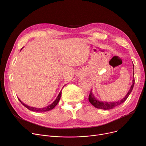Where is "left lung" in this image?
<instances>
[{"mask_svg": "<svg viewBox=\"0 0 146 146\" xmlns=\"http://www.w3.org/2000/svg\"><path fill=\"white\" fill-rule=\"evenodd\" d=\"M133 70H134V64H133ZM134 75V71H133V76ZM134 82H135L134 78H133V81H132V85L131 86V87H130L129 90L128 92V93L124 96V98H122V99H121V100H119L118 101H115V102L104 101H104H99L95 96V95L92 93V89L90 90V93L89 96V101L90 102V103L92 105H94L95 108H98V109H102V110H105L112 109L114 108V107H116V106L121 105V104L124 102L126 101V99L128 98L129 94H131V91L133 90V89L134 85Z\"/></svg>", "mask_w": 146, "mask_h": 146, "instance_id": "left-lung-1", "label": "left lung"}]
</instances>
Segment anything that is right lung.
Instances as JSON below:
<instances>
[{
    "instance_id": "right-lung-1",
    "label": "right lung",
    "mask_w": 146,
    "mask_h": 146,
    "mask_svg": "<svg viewBox=\"0 0 146 146\" xmlns=\"http://www.w3.org/2000/svg\"><path fill=\"white\" fill-rule=\"evenodd\" d=\"M22 49H21V50H22ZM63 87H64V86H63ZM61 91H62V90H61V91L60 92V93H59V94L58 95L57 98L56 99V100H55L51 104L47 106L44 107V108H35V107L28 106V105L25 104L24 102H22L19 98H18V99H19V101L21 102V104H22L23 105H24L25 107H26V108H27V109H28V110H30V111H34V112H46V111H50V110H52V109H53L54 108V107L57 105V104L58 103V102H59V101H60V98H61Z\"/></svg>"
}]
</instances>
